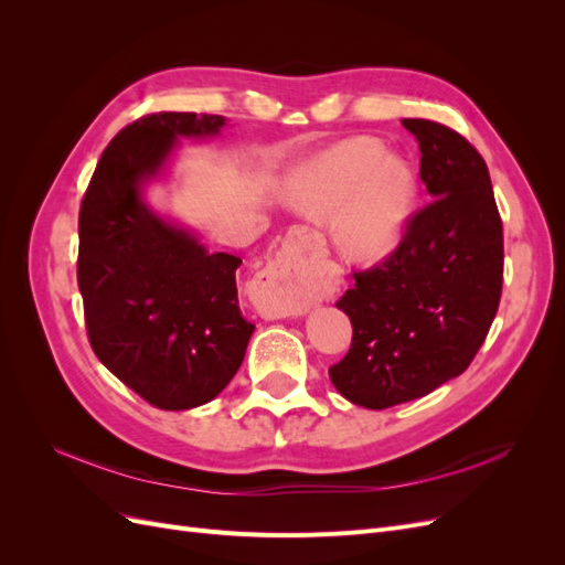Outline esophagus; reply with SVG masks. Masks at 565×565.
I'll use <instances>...</instances> for the list:
<instances>
[{
    "label": "esophagus",
    "instance_id": "34e87169",
    "mask_svg": "<svg viewBox=\"0 0 565 565\" xmlns=\"http://www.w3.org/2000/svg\"><path fill=\"white\" fill-rule=\"evenodd\" d=\"M318 299L311 249L303 237L285 245L254 280V306L264 318H297Z\"/></svg>",
    "mask_w": 565,
    "mask_h": 565
}]
</instances>
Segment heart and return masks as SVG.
<instances>
[{
  "label": "heart",
  "mask_w": 565,
  "mask_h": 565,
  "mask_svg": "<svg viewBox=\"0 0 565 565\" xmlns=\"http://www.w3.org/2000/svg\"><path fill=\"white\" fill-rule=\"evenodd\" d=\"M282 198L301 214L332 218V237L351 262L377 264L396 252L415 210L409 164L374 139L337 141L289 169Z\"/></svg>",
  "instance_id": "heart-1"
}]
</instances>
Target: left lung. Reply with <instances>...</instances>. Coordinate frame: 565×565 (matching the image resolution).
Masks as SVG:
<instances>
[{
    "label": "left lung",
    "instance_id": "1",
    "mask_svg": "<svg viewBox=\"0 0 565 565\" xmlns=\"http://www.w3.org/2000/svg\"><path fill=\"white\" fill-rule=\"evenodd\" d=\"M419 143L431 202L409 216L396 252L355 273L337 301L353 324L330 367L347 401L384 409L459 377L481 349L502 295V218L486 160L455 129L403 119Z\"/></svg>",
    "mask_w": 565,
    "mask_h": 565
}]
</instances>
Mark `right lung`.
<instances>
[{"label":"right lung","instance_id":"1","mask_svg":"<svg viewBox=\"0 0 565 565\" xmlns=\"http://www.w3.org/2000/svg\"><path fill=\"white\" fill-rule=\"evenodd\" d=\"M221 115L152 113L100 156L79 207L77 285L98 361L160 409H191L228 386L254 332L237 306L233 254H210L143 200L183 139H207Z\"/></svg>","mask_w":565,"mask_h":565}]
</instances>
